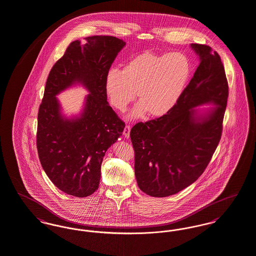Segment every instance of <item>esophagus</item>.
I'll list each match as a JSON object with an SVG mask.
<instances>
[{"mask_svg": "<svg viewBox=\"0 0 256 256\" xmlns=\"http://www.w3.org/2000/svg\"><path fill=\"white\" fill-rule=\"evenodd\" d=\"M130 124H126L124 126V136L126 138H130Z\"/></svg>", "mask_w": 256, "mask_h": 256, "instance_id": "34e87169", "label": "esophagus"}]
</instances>
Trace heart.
I'll use <instances>...</instances> for the list:
<instances>
[{
    "mask_svg": "<svg viewBox=\"0 0 256 256\" xmlns=\"http://www.w3.org/2000/svg\"><path fill=\"white\" fill-rule=\"evenodd\" d=\"M192 74V64L183 52H144L124 66L112 70L104 81L106 95L113 106L124 112L136 96L137 104L130 116L152 117L170 112L182 96Z\"/></svg>",
    "mask_w": 256,
    "mask_h": 256,
    "instance_id": "heart-1",
    "label": "heart"
}]
</instances>
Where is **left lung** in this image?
<instances>
[{
    "instance_id": "obj_1",
    "label": "left lung",
    "mask_w": 256,
    "mask_h": 256,
    "mask_svg": "<svg viewBox=\"0 0 256 256\" xmlns=\"http://www.w3.org/2000/svg\"><path fill=\"white\" fill-rule=\"evenodd\" d=\"M190 46L200 64L178 102L164 116L137 123L130 130L137 184L150 196L175 194L192 184L221 139L228 96L225 68L210 46ZM204 103L216 106L199 114L194 106Z\"/></svg>"
}]
</instances>
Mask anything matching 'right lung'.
<instances>
[{"label":"right lung","instance_id":"obj_1","mask_svg":"<svg viewBox=\"0 0 256 256\" xmlns=\"http://www.w3.org/2000/svg\"><path fill=\"white\" fill-rule=\"evenodd\" d=\"M72 42L48 77L38 112L37 150L44 172L64 194L86 197L97 190L108 148L124 123L108 102L104 81L126 42L113 36ZM75 83L90 92L79 116L66 118L56 95Z\"/></svg>","mask_w":256,"mask_h":256}]
</instances>
